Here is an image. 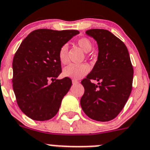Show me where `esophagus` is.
Returning a JSON list of instances; mask_svg holds the SVG:
<instances>
[{
	"mask_svg": "<svg viewBox=\"0 0 150 150\" xmlns=\"http://www.w3.org/2000/svg\"><path fill=\"white\" fill-rule=\"evenodd\" d=\"M79 81H77V80H75V79H73L72 80V84H79Z\"/></svg>",
	"mask_w": 150,
	"mask_h": 150,
	"instance_id": "34e87169",
	"label": "esophagus"
}]
</instances>
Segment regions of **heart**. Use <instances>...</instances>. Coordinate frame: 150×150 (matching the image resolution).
<instances>
[{
    "label": "heart",
    "instance_id": "1",
    "mask_svg": "<svg viewBox=\"0 0 150 150\" xmlns=\"http://www.w3.org/2000/svg\"><path fill=\"white\" fill-rule=\"evenodd\" d=\"M78 46L81 48L85 52H89L92 50L93 44L90 40L87 37H81L76 42ZM59 59L62 64H66L69 62L68 56V46L63 45L59 50ZM90 68L87 64H70L63 69V75L65 77L73 79H79L88 74Z\"/></svg>",
    "mask_w": 150,
    "mask_h": 150
}]
</instances>
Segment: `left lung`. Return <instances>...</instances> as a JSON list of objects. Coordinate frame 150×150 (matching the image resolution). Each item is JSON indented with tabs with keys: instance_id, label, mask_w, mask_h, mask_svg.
Masks as SVG:
<instances>
[{
	"instance_id": "1",
	"label": "left lung",
	"mask_w": 150,
	"mask_h": 150,
	"mask_svg": "<svg viewBox=\"0 0 150 150\" xmlns=\"http://www.w3.org/2000/svg\"><path fill=\"white\" fill-rule=\"evenodd\" d=\"M96 40L98 57L92 71L81 81L85 93L81 106L88 117L110 121L120 114L131 93L133 68L125 44L107 30L85 32ZM96 80L98 85L90 81Z\"/></svg>"
}]
</instances>
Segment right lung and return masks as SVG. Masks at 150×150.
<instances>
[{
  "instance_id": "obj_1",
  "label": "right lung",
  "mask_w": 150,
  "mask_h": 150,
  "mask_svg": "<svg viewBox=\"0 0 150 150\" xmlns=\"http://www.w3.org/2000/svg\"><path fill=\"white\" fill-rule=\"evenodd\" d=\"M79 33L75 30H36L23 40L16 52L13 89L19 108L33 120H50L59 110L71 80L56 79L62 72L59 50Z\"/></svg>"
}]
</instances>
